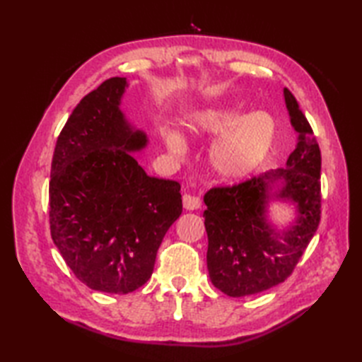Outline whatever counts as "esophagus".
Returning <instances> with one entry per match:
<instances>
[{
	"label": "esophagus",
	"mask_w": 362,
	"mask_h": 362,
	"mask_svg": "<svg viewBox=\"0 0 362 362\" xmlns=\"http://www.w3.org/2000/svg\"><path fill=\"white\" fill-rule=\"evenodd\" d=\"M201 206V197L185 193L183 194V209L185 210H197Z\"/></svg>",
	"instance_id": "1"
}]
</instances>
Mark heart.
<instances>
[{"label":"heart","instance_id":"b5f03b06","mask_svg":"<svg viewBox=\"0 0 362 362\" xmlns=\"http://www.w3.org/2000/svg\"><path fill=\"white\" fill-rule=\"evenodd\" d=\"M191 135L213 136L226 132L213 144L210 163L222 179L236 180L249 175L261 165L274 143V121L263 113L244 118L238 107H221L197 113L188 126ZM166 148L182 156L185 144L173 130L161 132Z\"/></svg>","mask_w":362,"mask_h":362}]
</instances>
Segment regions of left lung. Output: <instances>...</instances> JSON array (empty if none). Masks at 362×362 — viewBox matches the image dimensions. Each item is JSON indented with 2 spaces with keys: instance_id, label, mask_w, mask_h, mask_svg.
Returning a JSON list of instances; mask_svg holds the SVG:
<instances>
[{
  "instance_id": "left-lung-1",
  "label": "left lung",
  "mask_w": 362,
  "mask_h": 362,
  "mask_svg": "<svg viewBox=\"0 0 362 362\" xmlns=\"http://www.w3.org/2000/svg\"><path fill=\"white\" fill-rule=\"evenodd\" d=\"M291 124L298 134L286 168L267 171L233 187L211 188L204 196L209 235L210 280L230 297L276 286L294 271L320 222V149L297 99L283 90ZM271 200L295 205V224L276 230L267 219Z\"/></svg>"
}]
</instances>
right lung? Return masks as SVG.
I'll use <instances>...</instances> for the list:
<instances>
[{
	"label": "right lung",
	"instance_id": "add662e5",
	"mask_svg": "<svg viewBox=\"0 0 362 362\" xmlns=\"http://www.w3.org/2000/svg\"><path fill=\"white\" fill-rule=\"evenodd\" d=\"M126 87V78H110L76 105L49 182L54 244L82 283L109 294L151 279L163 236L182 214L180 183L148 175L132 156L148 136L119 109Z\"/></svg>",
	"mask_w": 362,
	"mask_h": 362
}]
</instances>
